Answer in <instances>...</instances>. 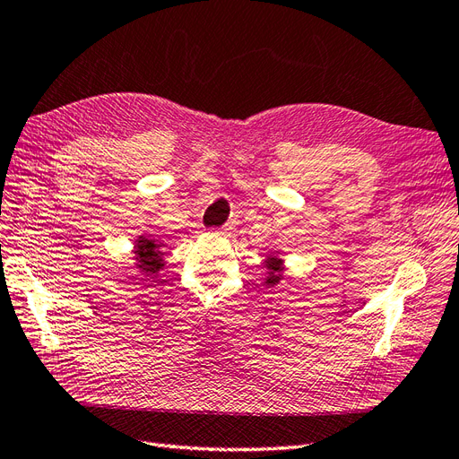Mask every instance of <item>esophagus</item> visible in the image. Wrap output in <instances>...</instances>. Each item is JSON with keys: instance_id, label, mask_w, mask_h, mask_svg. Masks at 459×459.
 Segmentation results:
<instances>
[{"instance_id": "34e87169", "label": "esophagus", "mask_w": 459, "mask_h": 459, "mask_svg": "<svg viewBox=\"0 0 459 459\" xmlns=\"http://www.w3.org/2000/svg\"><path fill=\"white\" fill-rule=\"evenodd\" d=\"M219 232H221V234H227V232H229V227H222Z\"/></svg>"}]
</instances>
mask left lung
Returning <instances> with one entry per match:
<instances>
[{"instance_id": "1", "label": "left lung", "mask_w": 459, "mask_h": 459, "mask_svg": "<svg viewBox=\"0 0 459 459\" xmlns=\"http://www.w3.org/2000/svg\"><path fill=\"white\" fill-rule=\"evenodd\" d=\"M265 265L269 269L265 283H267V287H275L279 281L283 279V275H281V272H283V260H279V257H275V255H269L265 260Z\"/></svg>"}]
</instances>
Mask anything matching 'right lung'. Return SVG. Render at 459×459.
<instances>
[{"label": "right lung", "instance_id": "obj_1", "mask_svg": "<svg viewBox=\"0 0 459 459\" xmlns=\"http://www.w3.org/2000/svg\"><path fill=\"white\" fill-rule=\"evenodd\" d=\"M162 246L164 244L145 237H139L135 242V267L151 279H155L164 267Z\"/></svg>", "mask_w": 459, "mask_h": 459}]
</instances>
